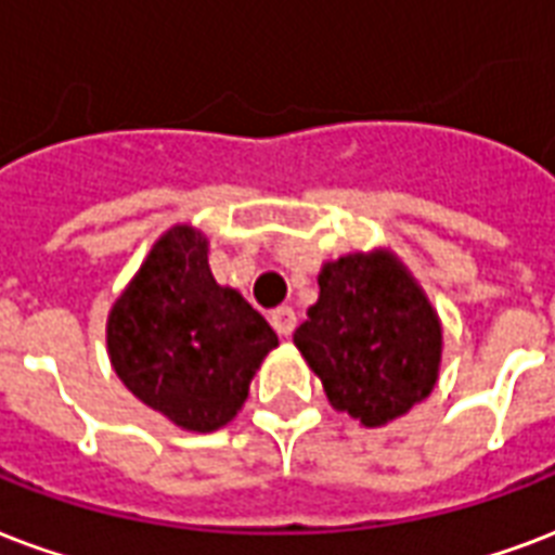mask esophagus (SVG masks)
<instances>
[{
    "label": "esophagus",
    "instance_id": "34e87169",
    "mask_svg": "<svg viewBox=\"0 0 555 555\" xmlns=\"http://www.w3.org/2000/svg\"><path fill=\"white\" fill-rule=\"evenodd\" d=\"M270 325L276 328L279 337H291V332L296 328V314L294 308H276V311H270Z\"/></svg>",
    "mask_w": 555,
    "mask_h": 555
}]
</instances>
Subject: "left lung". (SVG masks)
Segmentation results:
<instances>
[{"instance_id":"1","label":"left lung","mask_w":555,"mask_h":555,"mask_svg":"<svg viewBox=\"0 0 555 555\" xmlns=\"http://www.w3.org/2000/svg\"><path fill=\"white\" fill-rule=\"evenodd\" d=\"M320 296L294 334L328 404L380 428L434 392L442 320L408 264L387 247L325 261Z\"/></svg>"}]
</instances>
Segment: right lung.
<instances>
[{
	"label": "right lung",
	"mask_w": 555,
	"mask_h": 555,
	"mask_svg": "<svg viewBox=\"0 0 555 555\" xmlns=\"http://www.w3.org/2000/svg\"><path fill=\"white\" fill-rule=\"evenodd\" d=\"M276 346L268 320L235 287L215 282L209 238L192 223L156 238L107 317V354L121 384L192 434L238 416Z\"/></svg>",
	"instance_id": "obj_1"
}]
</instances>
